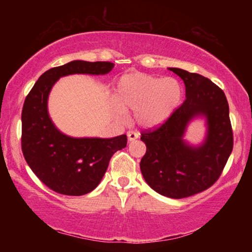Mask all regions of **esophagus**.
<instances>
[{"instance_id": "34e87169", "label": "esophagus", "mask_w": 252, "mask_h": 252, "mask_svg": "<svg viewBox=\"0 0 252 252\" xmlns=\"http://www.w3.org/2000/svg\"><path fill=\"white\" fill-rule=\"evenodd\" d=\"M139 138V133L135 131H129L127 132V139H129V141H134Z\"/></svg>"}]
</instances>
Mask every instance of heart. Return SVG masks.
Instances as JSON below:
<instances>
[{"mask_svg":"<svg viewBox=\"0 0 252 252\" xmlns=\"http://www.w3.org/2000/svg\"><path fill=\"white\" fill-rule=\"evenodd\" d=\"M114 96L119 109L138 111L136 118L142 126H157L181 104L183 89L177 79L130 72L117 81Z\"/></svg>","mask_w":252,"mask_h":252,"instance_id":"heart-1","label":"heart"}]
</instances>
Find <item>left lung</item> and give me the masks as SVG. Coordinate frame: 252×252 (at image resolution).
Here are the masks:
<instances>
[{
  "label": "left lung",
  "instance_id": "left-lung-1",
  "mask_svg": "<svg viewBox=\"0 0 252 252\" xmlns=\"http://www.w3.org/2000/svg\"><path fill=\"white\" fill-rule=\"evenodd\" d=\"M186 85V100L167 121L141 132L147 152L140 162L144 180L156 192L181 199L207 190L218 180L233 148V132L224 92L208 78L169 67ZM207 118L208 133L202 146L183 141L193 117Z\"/></svg>",
  "mask_w": 252,
  "mask_h": 252
}]
</instances>
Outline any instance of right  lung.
<instances>
[{"mask_svg": "<svg viewBox=\"0 0 252 252\" xmlns=\"http://www.w3.org/2000/svg\"><path fill=\"white\" fill-rule=\"evenodd\" d=\"M111 62L72 61L42 74L25 97L22 109L21 146L25 161L35 176L55 192L83 195L94 190L118 150L126 147V135L111 139L71 138L61 133L48 113L53 84L69 74H106Z\"/></svg>", "mask_w": 252, "mask_h": 252, "instance_id": "add662e5", "label": "right lung"}]
</instances>
